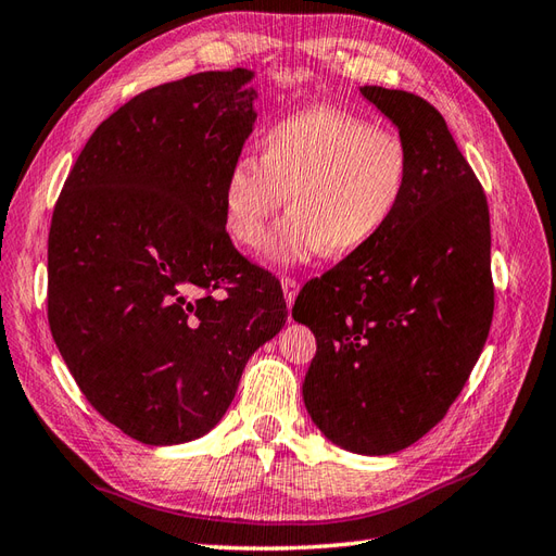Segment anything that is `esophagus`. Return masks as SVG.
Instances as JSON below:
<instances>
[{"label":"esophagus","instance_id":"obj_1","mask_svg":"<svg viewBox=\"0 0 556 556\" xmlns=\"http://www.w3.org/2000/svg\"><path fill=\"white\" fill-rule=\"evenodd\" d=\"M280 286H282V294H286L288 306H292V302L296 300V292H300V282H296L294 278H282Z\"/></svg>","mask_w":556,"mask_h":556}]
</instances>
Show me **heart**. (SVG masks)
<instances>
[{
  "label": "heart",
  "mask_w": 556,
  "mask_h": 556,
  "mask_svg": "<svg viewBox=\"0 0 556 556\" xmlns=\"http://www.w3.org/2000/svg\"><path fill=\"white\" fill-rule=\"evenodd\" d=\"M408 141L340 108L316 105L266 127L260 162L238 157L226 174L222 207L238 245L260 250L286 202L290 214L268 240L280 266L354 254L380 238L410 193Z\"/></svg>",
  "instance_id": "heart-1"
}]
</instances>
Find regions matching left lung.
Segmentation results:
<instances>
[{
    "mask_svg": "<svg viewBox=\"0 0 556 556\" xmlns=\"http://www.w3.org/2000/svg\"><path fill=\"white\" fill-rule=\"evenodd\" d=\"M408 141L410 193L368 248L296 296L316 334L302 396L325 439L358 455L408 448L441 422L493 320L491 219L483 188L434 105L361 87Z\"/></svg>",
    "mask_w": 556,
    "mask_h": 556,
    "instance_id": "left-lung-1",
    "label": "left lung"
}]
</instances>
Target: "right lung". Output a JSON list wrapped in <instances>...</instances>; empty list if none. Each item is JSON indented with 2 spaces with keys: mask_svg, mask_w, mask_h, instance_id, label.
<instances>
[{
  "mask_svg": "<svg viewBox=\"0 0 556 556\" xmlns=\"http://www.w3.org/2000/svg\"><path fill=\"white\" fill-rule=\"evenodd\" d=\"M248 67L148 89L103 119L49 231V328L108 422L146 445L205 437L288 318L226 233V174L254 129Z\"/></svg>",
  "mask_w": 556,
  "mask_h": 556,
  "instance_id": "1",
  "label": "right lung"
}]
</instances>
